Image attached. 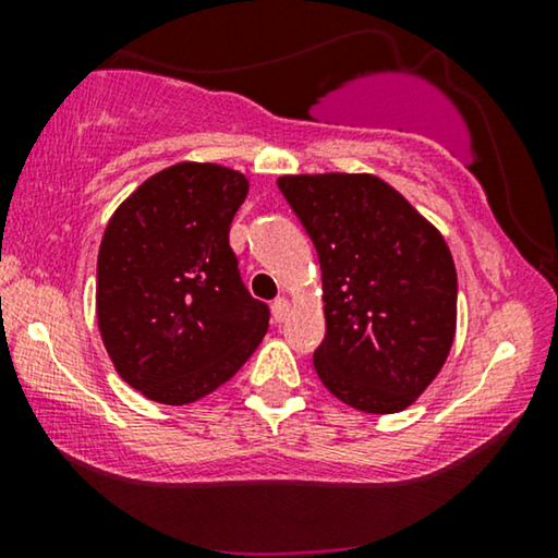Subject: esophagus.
I'll list each match as a JSON object with an SVG mask.
<instances>
[{
    "label": "esophagus",
    "mask_w": 558,
    "mask_h": 558,
    "mask_svg": "<svg viewBox=\"0 0 558 558\" xmlns=\"http://www.w3.org/2000/svg\"><path fill=\"white\" fill-rule=\"evenodd\" d=\"M289 315H292V304H289V300H284V296H279V300L271 304L274 323H287Z\"/></svg>",
    "instance_id": "obj_1"
}]
</instances>
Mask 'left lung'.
I'll return each mask as SVG.
<instances>
[{"label":"left lung","instance_id":"1","mask_svg":"<svg viewBox=\"0 0 558 558\" xmlns=\"http://www.w3.org/2000/svg\"><path fill=\"white\" fill-rule=\"evenodd\" d=\"M277 185L323 269L319 380L365 414L411 407L454 342L457 271L445 235L376 174H281Z\"/></svg>","mask_w":558,"mask_h":558}]
</instances>
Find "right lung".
<instances>
[{
    "instance_id": "right-lung-1",
    "label": "right lung",
    "mask_w": 558,
    "mask_h": 558,
    "mask_svg": "<svg viewBox=\"0 0 558 558\" xmlns=\"http://www.w3.org/2000/svg\"><path fill=\"white\" fill-rule=\"evenodd\" d=\"M246 174L180 162L113 210L96 266V317L113 368L149 401L185 407L216 391L269 330L228 246Z\"/></svg>"
}]
</instances>
